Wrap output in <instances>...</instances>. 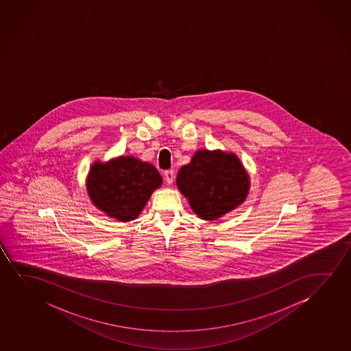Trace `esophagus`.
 I'll list each match as a JSON object with an SVG mask.
<instances>
[{
  "label": "esophagus",
  "mask_w": 351,
  "mask_h": 351,
  "mask_svg": "<svg viewBox=\"0 0 351 351\" xmlns=\"http://www.w3.org/2000/svg\"><path fill=\"white\" fill-rule=\"evenodd\" d=\"M164 178H165V181L169 183V184H171L173 181V178H175V173H173V170H165L164 171Z\"/></svg>",
  "instance_id": "obj_1"
}]
</instances>
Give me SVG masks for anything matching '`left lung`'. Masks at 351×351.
<instances>
[{
    "label": "left lung",
    "instance_id": "1",
    "mask_svg": "<svg viewBox=\"0 0 351 351\" xmlns=\"http://www.w3.org/2000/svg\"><path fill=\"white\" fill-rule=\"evenodd\" d=\"M178 187L197 216L213 221L245 202L250 178L234 154L197 151L178 173Z\"/></svg>",
    "mask_w": 351,
    "mask_h": 351
}]
</instances>
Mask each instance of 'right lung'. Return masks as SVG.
<instances>
[{"label":"right lung","instance_id":"1","mask_svg":"<svg viewBox=\"0 0 351 351\" xmlns=\"http://www.w3.org/2000/svg\"><path fill=\"white\" fill-rule=\"evenodd\" d=\"M162 176L152 164L133 157L95 163L87 178L92 202L108 216L130 221L139 216Z\"/></svg>","mask_w":351,"mask_h":351}]
</instances>
